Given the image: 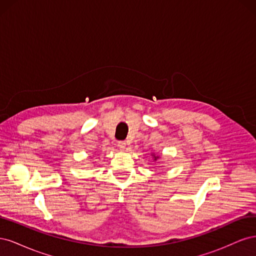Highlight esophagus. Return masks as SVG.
<instances>
[{
	"instance_id": "1",
	"label": "esophagus",
	"mask_w": 256,
	"mask_h": 256,
	"mask_svg": "<svg viewBox=\"0 0 256 256\" xmlns=\"http://www.w3.org/2000/svg\"><path fill=\"white\" fill-rule=\"evenodd\" d=\"M126 146H127V142H126V141H120V142H118V148H120V150H124L126 148Z\"/></svg>"
}]
</instances>
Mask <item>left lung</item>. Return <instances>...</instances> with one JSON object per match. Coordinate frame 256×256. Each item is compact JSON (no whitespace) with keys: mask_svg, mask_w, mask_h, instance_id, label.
Segmentation results:
<instances>
[{"mask_svg":"<svg viewBox=\"0 0 256 256\" xmlns=\"http://www.w3.org/2000/svg\"><path fill=\"white\" fill-rule=\"evenodd\" d=\"M157 158H158V157H154V160H156V159H157Z\"/></svg>","mask_w":256,"mask_h":256,"instance_id":"8db88e82","label":"left lung"}]
</instances>
